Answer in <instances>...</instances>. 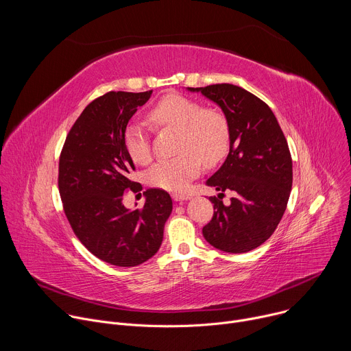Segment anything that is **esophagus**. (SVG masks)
Instances as JSON below:
<instances>
[{
  "label": "esophagus",
  "instance_id": "1",
  "mask_svg": "<svg viewBox=\"0 0 351 351\" xmlns=\"http://www.w3.org/2000/svg\"><path fill=\"white\" fill-rule=\"evenodd\" d=\"M172 197H173L175 202H179V203H182V202H184V199L190 198L189 194H173Z\"/></svg>",
  "mask_w": 351,
  "mask_h": 351
}]
</instances>
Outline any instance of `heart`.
Segmentation results:
<instances>
[{"instance_id": "1", "label": "heart", "mask_w": 351, "mask_h": 351, "mask_svg": "<svg viewBox=\"0 0 351 351\" xmlns=\"http://www.w3.org/2000/svg\"><path fill=\"white\" fill-rule=\"evenodd\" d=\"M156 128L179 130L175 158L158 161L148 172V182L156 187L183 193L190 180L202 169V161L215 165L223 160L230 147V128L222 112L204 108L191 98L169 94L148 111ZM122 143L136 164L152 160L148 133L140 122H129L123 129Z\"/></svg>"}]
</instances>
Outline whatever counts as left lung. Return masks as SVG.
Returning <instances> with one entry per match:
<instances>
[{
	"instance_id": "obj_1",
	"label": "left lung",
	"mask_w": 351,
	"mask_h": 351,
	"mask_svg": "<svg viewBox=\"0 0 351 351\" xmlns=\"http://www.w3.org/2000/svg\"><path fill=\"white\" fill-rule=\"evenodd\" d=\"M187 90L218 104L230 128L229 154L206 182L219 194L210 197L215 211L203 234L221 252H252L275 232L289 202L293 165L286 137L272 110L239 86L222 83ZM225 191L234 193L228 206L221 202Z\"/></svg>"
}]
</instances>
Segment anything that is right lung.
Here are the masks:
<instances>
[{
	"label": "right lung",
	"mask_w": 351,
	"mask_h": 351,
	"mask_svg": "<svg viewBox=\"0 0 351 351\" xmlns=\"http://www.w3.org/2000/svg\"><path fill=\"white\" fill-rule=\"evenodd\" d=\"M110 91L95 98L69 130L60 157L58 187L65 215L82 244L97 258L117 267H136L161 247L172 198L161 189L144 191L141 208L128 210L126 190L134 171L122 143L130 118L152 97Z\"/></svg>",
	"instance_id": "right-lung-1"
}]
</instances>
